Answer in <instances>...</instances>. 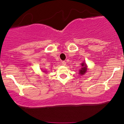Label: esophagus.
Returning a JSON list of instances; mask_svg holds the SVG:
<instances>
[{"label": "esophagus", "instance_id": "1", "mask_svg": "<svg viewBox=\"0 0 124 124\" xmlns=\"http://www.w3.org/2000/svg\"><path fill=\"white\" fill-rule=\"evenodd\" d=\"M62 65H64V66H65V65H66V62H65V61H62Z\"/></svg>", "mask_w": 124, "mask_h": 124}]
</instances>
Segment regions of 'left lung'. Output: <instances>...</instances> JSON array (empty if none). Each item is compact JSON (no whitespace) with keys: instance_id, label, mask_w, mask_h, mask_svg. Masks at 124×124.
<instances>
[{"instance_id":"8db88e82","label":"left lung","mask_w":124,"mask_h":124,"mask_svg":"<svg viewBox=\"0 0 124 124\" xmlns=\"http://www.w3.org/2000/svg\"><path fill=\"white\" fill-rule=\"evenodd\" d=\"M81 65H82V68H81L80 70H79V74L81 75H83L87 72V67L86 64L85 63V62H83V63L81 64Z\"/></svg>"}]
</instances>
